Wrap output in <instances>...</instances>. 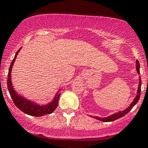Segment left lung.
Segmentation results:
<instances>
[{"instance_id":"left-lung-1","label":"left lung","mask_w":148,"mask_h":148,"mask_svg":"<svg viewBox=\"0 0 148 148\" xmlns=\"http://www.w3.org/2000/svg\"><path fill=\"white\" fill-rule=\"evenodd\" d=\"M136 71L138 72V74H140V64H139V62L138 60H136ZM138 90H137V95L136 96V97L134 98V99L133 100L132 103L130 105V106L128 108H127L126 109L124 110L123 111H120L118 113H115V114H113L110 116L106 117V118H100V117H97V116H93V118L97 119V120H99L100 121L102 122H113L114 120H117V119L122 118L123 117L124 115H125L126 114L130 112L132 108L136 104V103L138 102L139 98H140V88H141V79H140V76H139V83H138Z\"/></svg>"}]
</instances>
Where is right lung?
Here are the masks:
<instances>
[{"instance_id":"add662e5","label":"right lung","mask_w":148,"mask_h":148,"mask_svg":"<svg viewBox=\"0 0 148 148\" xmlns=\"http://www.w3.org/2000/svg\"><path fill=\"white\" fill-rule=\"evenodd\" d=\"M21 47L17 52L16 53V55L13 59V60L12 61L11 64L10 66L9 71H8V90H9L10 95L11 96L12 99L13 100V102L16 106L17 107L19 110H21L22 112L25 113V114H28L32 116H35V117H39V116H42V115L50 114L55 111L56 108L58 106V99L59 97L60 96V93L59 92V90L56 93V95H55V97L53 99V101L51 103H48V104L43 105H39L37 103L31 101L30 100L26 99L23 97L20 96L15 91L12 86V84L11 81V72L12 69V66L14 64V62L15 60H16V58L17 54L19 52V51L21 50Z\"/></svg>"}]
</instances>
